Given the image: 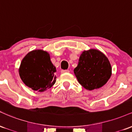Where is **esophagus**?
Wrapping results in <instances>:
<instances>
[{
    "instance_id": "34e87169",
    "label": "esophagus",
    "mask_w": 132,
    "mask_h": 132,
    "mask_svg": "<svg viewBox=\"0 0 132 132\" xmlns=\"http://www.w3.org/2000/svg\"><path fill=\"white\" fill-rule=\"evenodd\" d=\"M61 73H66V72H69V71L66 69V70H61Z\"/></svg>"
}]
</instances>
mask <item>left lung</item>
<instances>
[{"instance_id": "1", "label": "left lung", "mask_w": 132, "mask_h": 132, "mask_svg": "<svg viewBox=\"0 0 132 132\" xmlns=\"http://www.w3.org/2000/svg\"><path fill=\"white\" fill-rule=\"evenodd\" d=\"M74 72L79 84L92 90L107 83L111 76L112 68L105 54L97 50L90 49L82 53Z\"/></svg>"}]
</instances>
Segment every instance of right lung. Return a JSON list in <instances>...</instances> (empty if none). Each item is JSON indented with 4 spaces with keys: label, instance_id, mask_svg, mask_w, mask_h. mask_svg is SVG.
<instances>
[{
    "label": "right lung",
    "instance_id": "1",
    "mask_svg": "<svg viewBox=\"0 0 132 132\" xmlns=\"http://www.w3.org/2000/svg\"><path fill=\"white\" fill-rule=\"evenodd\" d=\"M56 71L49 53L42 50H36L23 57L19 72L25 85L34 90L43 92L51 88L56 82Z\"/></svg>",
    "mask_w": 132,
    "mask_h": 132
}]
</instances>
